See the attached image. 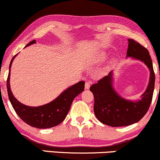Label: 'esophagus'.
I'll return each instance as SVG.
<instances>
[{
	"instance_id": "obj_1",
	"label": "esophagus",
	"mask_w": 160,
	"mask_h": 160,
	"mask_svg": "<svg viewBox=\"0 0 160 160\" xmlns=\"http://www.w3.org/2000/svg\"><path fill=\"white\" fill-rule=\"evenodd\" d=\"M91 84H92V81H90V80H89V81H86L85 83V89H89V87H90Z\"/></svg>"
}]
</instances>
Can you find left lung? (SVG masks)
Masks as SVG:
<instances>
[{"label": "left lung", "instance_id": "1", "mask_svg": "<svg viewBox=\"0 0 160 160\" xmlns=\"http://www.w3.org/2000/svg\"><path fill=\"white\" fill-rule=\"evenodd\" d=\"M127 57L141 60L150 69V82L141 100L131 102L117 94L112 86V71L89 89L94 95L95 117L101 122L112 127L126 126L138 122L148 112L153 98L155 74L148 50L135 40L128 39Z\"/></svg>", "mask_w": 160, "mask_h": 160}]
</instances>
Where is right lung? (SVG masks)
<instances>
[{
    "mask_svg": "<svg viewBox=\"0 0 160 160\" xmlns=\"http://www.w3.org/2000/svg\"><path fill=\"white\" fill-rule=\"evenodd\" d=\"M34 43H36L35 40L28 43L26 47ZM16 56V55L11 60L10 68ZM7 88L10 103L20 118L32 127L47 128L58 126L65 120L73 100L77 95L84 90L85 82L80 81L74 84V86H71L64 91L58 98L53 100L52 102L39 107H29L20 103L19 101L16 100L10 90V71L7 77Z\"/></svg>",
    "mask_w": 160,
    "mask_h": 160,
    "instance_id": "obj_1",
    "label": "right lung"
}]
</instances>
